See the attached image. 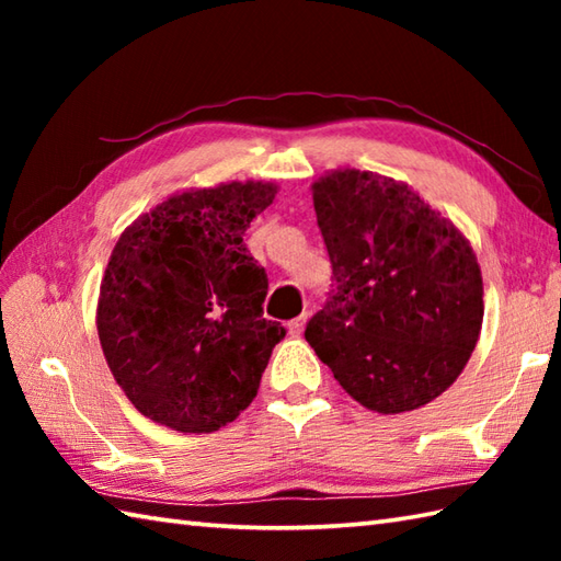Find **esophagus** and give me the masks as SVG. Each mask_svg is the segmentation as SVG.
Returning a JSON list of instances; mask_svg holds the SVG:
<instances>
[{
	"mask_svg": "<svg viewBox=\"0 0 561 561\" xmlns=\"http://www.w3.org/2000/svg\"><path fill=\"white\" fill-rule=\"evenodd\" d=\"M304 325H306V316H299V318H294V320H289V335L291 337H299L301 332H304Z\"/></svg>",
	"mask_w": 561,
	"mask_h": 561,
	"instance_id": "obj_1",
	"label": "esophagus"
}]
</instances>
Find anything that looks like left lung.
I'll use <instances>...</instances> for the list:
<instances>
[{
  "instance_id": "left-lung-1",
  "label": "left lung",
  "mask_w": 561,
  "mask_h": 561,
  "mask_svg": "<svg viewBox=\"0 0 561 561\" xmlns=\"http://www.w3.org/2000/svg\"><path fill=\"white\" fill-rule=\"evenodd\" d=\"M313 207L332 291L308 320V344L368 410L432 402L482 330V274L468 238L408 183L371 171L318 178Z\"/></svg>"
}]
</instances>
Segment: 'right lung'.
Wrapping results in <instances>:
<instances>
[{
	"instance_id": "1",
	"label": "right lung",
	"mask_w": 561,
	"mask_h": 561,
	"mask_svg": "<svg viewBox=\"0 0 561 561\" xmlns=\"http://www.w3.org/2000/svg\"><path fill=\"white\" fill-rule=\"evenodd\" d=\"M277 185L187 190L127 226L99 296V340L135 408L175 432L209 434L257 396L287 330L262 318L265 267L243 233Z\"/></svg>"
}]
</instances>
